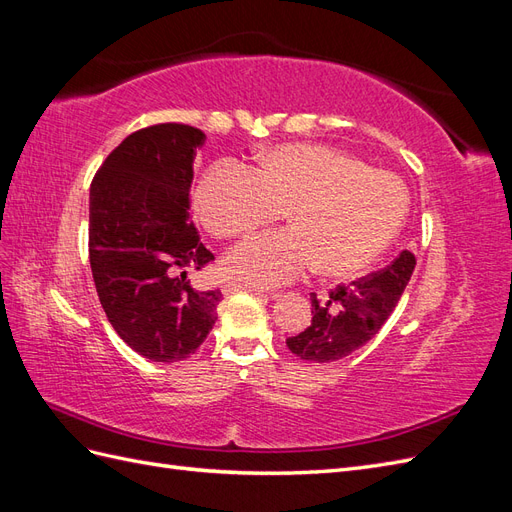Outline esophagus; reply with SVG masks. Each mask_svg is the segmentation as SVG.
Listing matches in <instances>:
<instances>
[{"label":"esophagus","mask_w":512,"mask_h":512,"mask_svg":"<svg viewBox=\"0 0 512 512\" xmlns=\"http://www.w3.org/2000/svg\"><path fill=\"white\" fill-rule=\"evenodd\" d=\"M235 292H254V294H262V290L260 288H256V286H250V284H226L224 286V294H235Z\"/></svg>","instance_id":"obj_1"}]
</instances>
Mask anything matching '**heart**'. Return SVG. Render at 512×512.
Wrapping results in <instances>:
<instances>
[{
    "label": "heart",
    "instance_id": "heart-1",
    "mask_svg": "<svg viewBox=\"0 0 512 512\" xmlns=\"http://www.w3.org/2000/svg\"><path fill=\"white\" fill-rule=\"evenodd\" d=\"M200 222L211 235L235 239L269 226L286 211V230L232 247L230 277L250 286H282L312 271L350 277L365 271L404 226L408 190L389 170L327 145H282L254 173L218 164L194 190Z\"/></svg>",
    "mask_w": 512,
    "mask_h": 512
}]
</instances>
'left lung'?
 <instances>
[{
    "label": "left lung",
    "instance_id": "obj_1",
    "mask_svg": "<svg viewBox=\"0 0 512 512\" xmlns=\"http://www.w3.org/2000/svg\"><path fill=\"white\" fill-rule=\"evenodd\" d=\"M414 265V254L404 250L391 265L348 286H337L329 297L318 299L312 292V322L299 335L288 337L286 346L312 363H333L359 350L393 314Z\"/></svg>",
    "mask_w": 512,
    "mask_h": 512
}]
</instances>
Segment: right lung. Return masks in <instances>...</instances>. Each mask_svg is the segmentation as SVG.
Returning a JSON list of instances; mask_svg holds the SVG:
<instances>
[{
    "label": "right lung",
    "mask_w": 512,
    "mask_h": 512,
    "mask_svg": "<svg viewBox=\"0 0 512 512\" xmlns=\"http://www.w3.org/2000/svg\"><path fill=\"white\" fill-rule=\"evenodd\" d=\"M203 143L183 123L132 132L89 188V265L102 309L123 342L156 363L188 359L218 320L222 292L188 280V269L213 260L190 213Z\"/></svg>",
    "instance_id": "right-lung-1"
}]
</instances>
